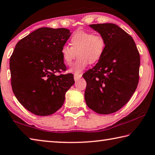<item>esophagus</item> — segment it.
I'll use <instances>...</instances> for the list:
<instances>
[{
	"label": "esophagus",
	"mask_w": 155,
	"mask_h": 155,
	"mask_svg": "<svg viewBox=\"0 0 155 155\" xmlns=\"http://www.w3.org/2000/svg\"><path fill=\"white\" fill-rule=\"evenodd\" d=\"M82 74H75L74 75V80L75 81H78L80 78H82Z\"/></svg>",
	"instance_id": "obj_1"
}]
</instances>
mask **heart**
Listing matches in <instances>:
<instances>
[{
  "instance_id": "1",
  "label": "heart",
  "mask_w": 155,
  "mask_h": 155,
  "mask_svg": "<svg viewBox=\"0 0 155 155\" xmlns=\"http://www.w3.org/2000/svg\"><path fill=\"white\" fill-rule=\"evenodd\" d=\"M70 45H63L61 50L62 61L70 65L76 57L78 58L69 70L70 73L80 74L88 64L98 62L105 51V41L101 35L85 31H77L71 37Z\"/></svg>"
}]
</instances>
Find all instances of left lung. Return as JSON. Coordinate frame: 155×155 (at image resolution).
Wrapping results in <instances>:
<instances>
[{
	"label": "left lung",
	"mask_w": 155,
	"mask_h": 155,
	"mask_svg": "<svg viewBox=\"0 0 155 155\" xmlns=\"http://www.w3.org/2000/svg\"><path fill=\"white\" fill-rule=\"evenodd\" d=\"M89 26L104 38L105 49L95 66L82 75L86 81L85 101L95 112L110 114L123 107L136 90L140 54L133 38L116 24Z\"/></svg>",
	"instance_id": "left-lung-1"
}]
</instances>
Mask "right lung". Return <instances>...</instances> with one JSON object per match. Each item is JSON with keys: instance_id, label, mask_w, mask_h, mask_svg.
Here are the masks:
<instances>
[{"instance_id": "right-lung-1", "label": "right lung", "mask_w": 155, "mask_h": 155, "mask_svg": "<svg viewBox=\"0 0 155 155\" xmlns=\"http://www.w3.org/2000/svg\"><path fill=\"white\" fill-rule=\"evenodd\" d=\"M71 32L69 29H37L16 44L10 58L12 87L18 101L37 116H49L63 105L65 93L74 84L61 50Z\"/></svg>"}]
</instances>
